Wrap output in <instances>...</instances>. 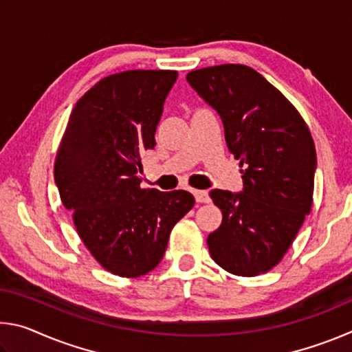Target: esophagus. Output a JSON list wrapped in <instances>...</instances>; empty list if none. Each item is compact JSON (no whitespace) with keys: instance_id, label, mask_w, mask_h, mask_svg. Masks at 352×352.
Listing matches in <instances>:
<instances>
[{"instance_id":"esophagus-1","label":"esophagus","mask_w":352,"mask_h":352,"mask_svg":"<svg viewBox=\"0 0 352 352\" xmlns=\"http://www.w3.org/2000/svg\"><path fill=\"white\" fill-rule=\"evenodd\" d=\"M194 197L199 204H208V201H210V194H208V190H194Z\"/></svg>"}]
</instances>
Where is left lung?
<instances>
[{
    "instance_id": "obj_1",
    "label": "left lung",
    "mask_w": 352,
    "mask_h": 352,
    "mask_svg": "<svg viewBox=\"0 0 352 352\" xmlns=\"http://www.w3.org/2000/svg\"><path fill=\"white\" fill-rule=\"evenodd\" d=\"M189 85L219 113L230 152L241 160V192L214 189L223 219L208 236L223 270L256 276L287 252L312 206L317 152L305 119L258 71L219 65L190 71Z\"/></svg>"
}]
</instances>
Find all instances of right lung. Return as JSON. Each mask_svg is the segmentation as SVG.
Returning <instances> with one entry per match:
<instances>
[{"label": "right lung", "instance_id": "1", "mask_svg": "<svg viewBox=\"0 0 352 352\" xmlns=\"http://www.w3.org/2000/svg\"><path fill=\"white\" fill-rule=\"evenodd\" d=\"M177 71L133 69L99 80L77 100L54 178L82 242L113 275L136 278L162 262L174 225L194 206L188 190L141 188Z\"/></svg>", "mask_w": 352, "mask_h": 352}]
</instances>
